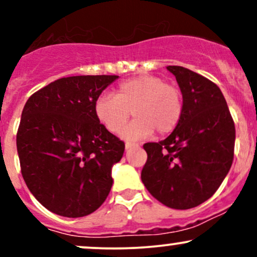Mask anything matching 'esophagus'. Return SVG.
Segmentation results:
<instances>
[{"label": "esophagus", "instance_id": "34e87169", "mask_svg": "<svg viewBox=\"0 0 257 257\" xmlns=\"http://www.w3.org/2000/svg\"><path fill=\"white\" fill-rule=\"evenodd\" d=\"M135 146H138V145H137V144L126 143V144H125V150H129V149H132V147H135Z\"/></svg>", "mask_w": 257, "mask_h": 257}]
</instances>
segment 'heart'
<instances>
[{
	"label": "heart",
	"mask_w": 257,
	"mask_h": 257,
	"mask_svg": "<svg viewBox=\"0 0 257 257\" xmlns=\"http://www.w3.org/2000/svg\"><path fill=\"white\" fill-rule=\"evenodd\" d=\"M135 119L123 131L126 140H140L152 134L172 133L184 113V99L176 85L155 75H141L120 82L112 94L94 101V114L106 131L118 134L131 117Z\"/></svg>",
	"instance_id": "1"
}]
</instances>
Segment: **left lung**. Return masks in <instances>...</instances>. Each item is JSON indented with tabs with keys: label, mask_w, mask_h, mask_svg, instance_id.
<instances>
[{
	"label": "left lung",
	"mask_w": 257,
	"mask_h": 257,
	"mask_svg": "<svg viewBox=\"0 0 257 257\" xmlns=\"http://www.w3.org/2000/svg\"><path fill=\"white\" fill-rule=\"evenodd\" d=\"M184 99L172 134L147 143L141 180L150 193L173 209H191L216 192L229 172L235 128L225 96L210 79L182 66H167Z\"/></svg>",
	"instance_id": "8db88e82"
}]
</instances>
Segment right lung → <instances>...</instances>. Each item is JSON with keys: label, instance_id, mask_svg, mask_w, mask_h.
I'll return each mask as SVG.
<instances>
[{"label": "right lung", "instance_id": "add662e5", "mask_svg": "<svg viewBox=\"0 0 257 257\" xmlns=\"http://www.w3.org/2000/svg\"><path fill=\"white\" fill-rule=\"evenodd\" d=\"M118 76H72L29 98L17 133L23 178L44 208L65 217L95 211L110 193L124 143L99 123L94 101Z\"/></svg>", "mask_w": 257, "mask_h": 257}]
</instances>
